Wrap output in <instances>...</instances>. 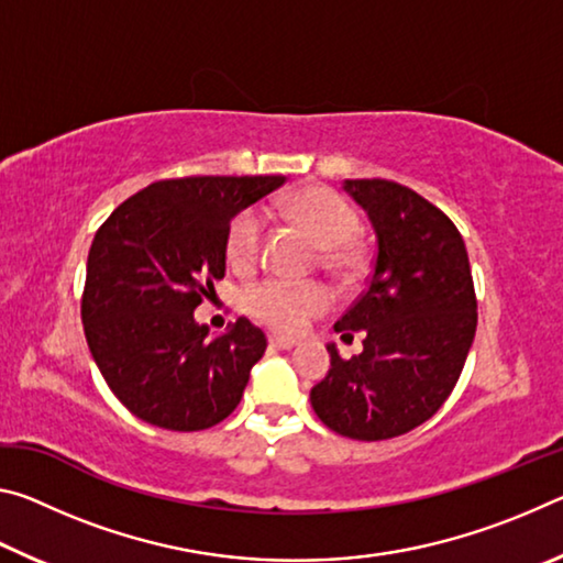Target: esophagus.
Wrapping results in <instances>:
<instances>
[{"mask_svg":"<svg viewBox=\"0 0 563 563\" xmlns=\"http://www.w3.org/2000/svg\"><path fill=\"white\" fill-rule=\"evenodd\" d=\"M271 345L273 347H278V350H292L295 345H298V342L295 340H288V338H280V335H271Z\"/></svg>","mask_w":563,"mask_h":563,"instance_id":"34e87169","label":"esophagus"}]
</instances>
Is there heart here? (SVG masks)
I'll return each mask as SVG.
<instances>
[{
    "instance_id": "heart-1",
    "label": "heart",
    "mask_w": 563,
    "mask_h": 563,
    "mask_svg": "<svg viewBox=\"0 0 563 563\" xmlns=\"http://www.w3.org/2000/svg\"><path fill=\"white\" fill-rule=\"evenodd\" d=\"M285 213L320 247L322 268L342 280L357 278L365 271L367 253L355 241L360 218L335 190L320 186L302 188L285 201ZM263 225V216L255 208H245L233 218L228 228L225 251L235 268H251L258 261ZM330 302V292L320 283L263 280L245 290V310L285 335L302 332L312 320L328 312Z\"/></svg>"
}]
</instances>
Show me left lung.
Segmentation results:
<instances>
[{
	"label": "left lung",
	"mask_w": 563,
	"mask_h": 563,
	"mask_svg": "<svg viewBox=\"0 0 563 563\" xmlns=\"http://www.w3.org/2000/svg\"><path fill=\"white\" fill-rule=\"evenodd\" d=\"M377 235L367 290L335 322L362 352L342 360L310 389L316 415L332 432L377 442L415 430L452 395L476 332L470 258L456 225L412 188L385 178L342 186Z\"/></svg>",
	"instance_id": "1"
}]
</instances>
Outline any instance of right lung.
Segmentation results:
<instances>
[{
	"mask_svg": "<svg viewBox=\"0 0 563 563\" xmlns=\"http://www.w3.org/2000/svg\"><path fill=\"white\" fill-rule=\"evenodd\" d=\"M285 176L156 180L93 235L81 320L91 357L119 402L174 432L208 430L233 412L268 340L251 320L218 338L194 310L225 275L228 228Z\"/></svg>",
	"mask_w": 563,
	"mask_h": 563,
	"instance_id": "right-lung-1",
	"label": "right lung"
}]
</instances>
